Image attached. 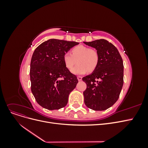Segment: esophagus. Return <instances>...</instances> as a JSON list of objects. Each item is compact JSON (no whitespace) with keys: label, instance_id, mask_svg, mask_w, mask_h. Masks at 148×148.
Returning <instances> with one entry per match:
<instances>
[{"label":"esophagus","instance_id":"obj_1","mask_svg":"<svg viewBox=\"0 0 148 148\" xmlns=\"http://www.w3.org/2000/svg\"><path fill=\"white\" fill-rule=\"evenodd\" d=\"M77 78H78V80L79 82L82 81V77H79V76H78V77H77Z\"/></svg>","mask_w":148,"mask_h":148}]
</instances>
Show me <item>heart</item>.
<instances>
[{
	"label": "heart",
	"instance_id": "heart-1",
	"mask_svg": "<svg viewBox=\"0 0 148 148\" xmlns=\"http://www.w3.org/2000/svg\"><path fill=\"white\" fill-rule=\"evenodd\" d=\"M72 54L67 52L63 56V60L68 69H72L78 62V65L71 70L74 75H83L87 72H92L98 65L99 56L96 49H90L84 46H78L72 49Z\"/></svg>",
	"mask_w": 148,
	"mask_h": 148
}]
</instances>
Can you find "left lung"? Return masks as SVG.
<instances>
[{"instance_id":"1","label":"left lung","mask_w":148,"mask_h":148,"mask_svg":"<svg viewBox=\"0 0 148 148\" xmlns=\"http://www.w3.org/2000/svg\"><path fill=\"white\" fill-rule=\"evenodd\" d=\"M96 49L99 62L93 72L82 78L86 84L84 104L94 110H104L118 100L123 84V64L118 49L105 39L83 42Z\"/></svg>"}]
</instances>
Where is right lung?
I'll list each match as a JSON object with an SVG mask.
<instances>
[{
	"mask_svg": "<svg viewBox=\"0 0 148 148\" xmlns=\"http://www.w3.org/2000/svg\"><path fill=\"white\" fill-rule=\"evenodd\" d=\"M78 42L51 39L35 49L30 64L31 89L36 101L48 110L60 109L77 86V77L65 66L63 56Z\"/></svg>",
	"mask_w": 148,
	"mask_h": 148,
	"instance_id": "right-lung-1",
	"label": "right lung"
}]
</instances>
